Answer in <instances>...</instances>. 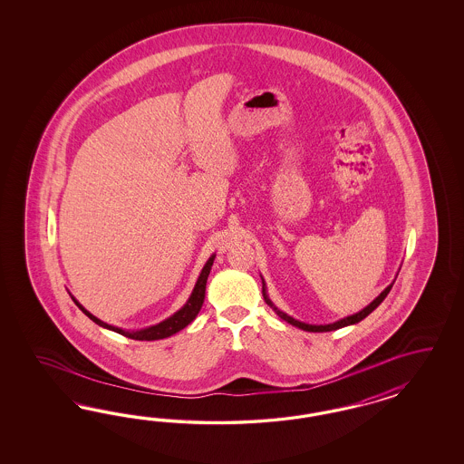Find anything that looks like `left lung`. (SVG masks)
Here are the masks:
<instances>
[{
  "label": "left lung",
  "instance_id": "left-lung-1",
  "mask_svg": "<svg viewBox=\"0 0 464 464\" xmlns=\"http://www.w3.org/2000/svg\"><path fill=\"white\" fill-rule=\"evenodd\" d=\"M394 284V282H393ZM393 284L392 285H388L382 293H381L367 308L362 309V311H359V313H355V314H352V316H347V318H343V320H340V322H335V324H301V322H297L295 318H291V316H287L285 313H282L281 309L276 308L274 304H272V301L268 299L267 295H266V284L262 285V295H264V299L267 301L268 306L270 308L276 309V313L281 316L282 320H285L287 324H293V326H297V328H301V330H306V332H332V330H338V328H342V326H347V324H359L361 320H364L365 316L369 314V313H372L374 309L380 306L381 303L384 301V297L390 295V291H392V287H393Z\"/></svg>",
  "mask_w": 464,
  "mask_h": 464
}]
</instances>
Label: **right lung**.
Wrapping results in <instances>:
<instances>
[{"instance_id": "add662e5", "label": "right lung", "mask_w": 464, "mask_h": 464, "mask_svg": "<svg viewBox=\"0 0 464 464\" xmlns=\"http://www.w3.org/2000/svg\"><path fill=\"white\" fill-rule=\"evenodd\" d=\"M212 262H214V255H212L211 258L208 260V264L202 268V272H200V276L197 279L196 287L192 291V295L188 297L187 304L180 311H177L173 316H169V320L155 324V326H150L146 330H140V332H124L121 328H115L112 324H103V322H100L99 318H95L92 313H88L76 299H72V301L76 303V306L82 309L90 320H93L95 324L103 326V328H109V330L117 332V334H121L124 337L132 338V340H160V338L171 337L173 334L180 332L187 324H192L196 320L197 313L200 311L202 303H204L206 284H208V277H209V272H211Z\"/></svg>"}]
</instances>
